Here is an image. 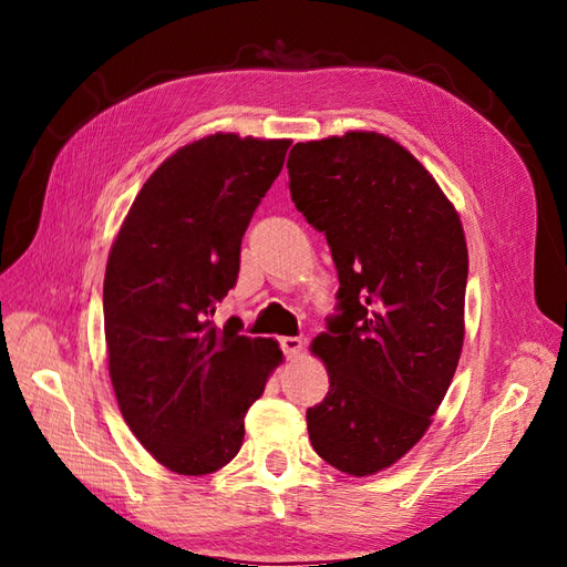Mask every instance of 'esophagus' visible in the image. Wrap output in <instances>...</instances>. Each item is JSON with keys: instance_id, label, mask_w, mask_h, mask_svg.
<instances>
[{"instance_id": "1", "label": "esophagus", "mask_w": 567, "mask_h": 567, "mask_svg": "<svg viewBox=\"0 0 567 567\" xmlns=\"http://www.w3.org/2000/svg\"><path fill=\"white\" fill-rule=\"evenodd\" d=\"M280 347H282V352L289 357V359H295V357H299L301 354V350H303V340L301 338H280Z\"/></svg>"}]
</instances>
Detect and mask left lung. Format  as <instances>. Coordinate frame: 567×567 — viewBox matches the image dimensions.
I'll list each match as a JSON object with an SVG mask.
<instances>
[{"instance_id": "obj_1", "label": "left lung", "mask_w": 567, "mask_h": 567, "mask_svg": "<svg viewBox=\"0 0 567 567\" xmlns=\"http://www.w3.org/2000/svg\"><path fill=\"white\" fill-rule=\"evenodd\" d=\"M287 169L340 278V313L311 342L330 388L307 412L309 439L330 467L379 474L424 439L457 369L470 270L460 213L385 134L297 143Z\"/></svg>"}]
</instances>
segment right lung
Instances as JSON below:
<instances>
[{
    "mask_svg": "<svg viewBox=\"0 0 567 567\" xmlns=\"http://www.w3.org/2000/svg\"><path fill=\"white\" fill-rule=\"evenodd\" d=\"M289 138L210 134L145 179L112 241L103 307L110 381L126 426L174 474L235 460L244 414L282 364L272 338L213 323L237 282L241 237Z\"/></svg>",
    "mask_w": 567,
    "mask_h": 567,
    "instance_id": "obj_1",
    "label": "right lung"
}]
</instances>
